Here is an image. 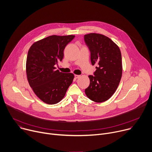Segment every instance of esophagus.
Listing matches in <instances>:
<instances>
[{
	"instance_id": "obj_1",
	"label": "esophagus",
	"mask_w": 152,
	"mask_h": 152,
	"mask_svg": "<svg viewBox=\"0 0 152 152\" xmlns=\"http://www.w3.org/2000/svg\"><path fill=\"white\" fill-rule=\"evenodd\" d=\"M80 76V75H75V77L76 79H77V78H79Z\"/></svg>"
}]
</instances>
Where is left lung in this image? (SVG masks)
I'll return each mask as SVG.
<instances>
[{
  "instance_id": "1",
  "label": "left lung",
  "mask_w": 152,
  "mask_h": 152,
  "mask_svg": "<svg viewBox=\"0 0 152 152\" xmlns=\"http://www.w3.org/2000/svg\"><path fill=\"white\" fill-rule=\"evenodd\" d=\"M84 41L91 64L98 65L94 76H88L90 85L85 92L91 101L102 102L112 97L119 86L122 73L121 53L114 42L101 34H86Z\"/></svg>"
}]
</instances>
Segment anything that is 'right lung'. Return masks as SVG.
<instances>
[{"instance_id": "right-lung-1", "label": "right lung", "mask_w": 152, "mask_h": 152, "mask_svg": "<svg viewBox=\"0 0 152 152\" xmlns=\"http://www.w3.org/2000/svg\"><path fill=\"white\" fill-rule=\"evenodd\" d=\"M75 36H50L34 43L27 54L26 72L30 87L37 97L48 104L60 102L74 79L73 73L56 70L64 50Z\"/></svg>"}]
</instances>
